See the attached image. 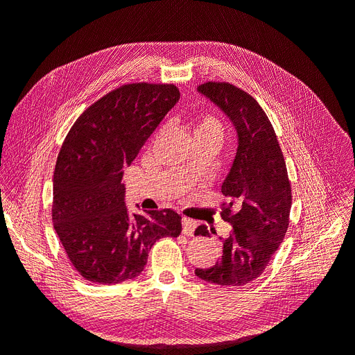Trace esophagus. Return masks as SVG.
Instances as JSON below:
<instances>
[{
    "label": "esophagus",
    "instance_id": "1",
    "mask_svg": "<svg viewBox=\"0 0 355 355\" xmlns=\"http://www.w3.org/2000/svg\"><path fill=\"white\" fill-rule=\"evenodd\" d=\"M196 228H197L196 220L188 219V218L182 219V232H184L185 235H188V237H192V235H194Z\"/></svg>",
    "mask_w": 355,
    "mask_h": 355
}]
</instances>
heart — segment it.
<instances>
[{
  "label": "heart",
  "mask_w": 355,
  "mask_h": 355,
  "mask_svg": "<svg viewBox=\"0 0 355 355\" xmlns=\"http://www.w3.org/2000/svg\"><path fill=\"white\" fill-rule=\"evenodd\" d=\"M196 135H209V136L218 137L220 141L222 135H223L222 123L213 115H209V114L202 115V116H200V120L196 125Z\"/></svg>",
  "instance_id": "b5f03b06"
}]
</instances>
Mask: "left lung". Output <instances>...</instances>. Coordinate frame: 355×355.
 <instances>
[{
    "label": "left lung",
    "instance_id": "8db88e82",
    "mask_svg": "<svg viewBox=\"0 0 355 355\" xmlns=\"http://www.w3.org/2000/svg\"><path fill=\"white\" fill-rule=\"evenodd\" d=\"M197 92L228 116L237 153L222 184V194L231 198L222 219L231 223V232L220 239V261L197 268L196 275L219 286H244L263 272L286 235L292 206L287 168L274 128L250 94L228 83L201 84ZM196 235L207 237L206 225Z\"/></svg>",
    "mask_w": 355,
    "mask_h": 355
}]
</instances>
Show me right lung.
I'll list each match as a JSON object with an SVG mask.
<instances>
[{"mask_svg": "<svg viewBox=\"0 0 355 355\" xmlns=\"http://www.w3.org/2000/svg\"><path fill=\"white\" fill-rule=\"evenodd\" d=\"M180 99L173 84H127L85 110L63 142L53 175V227L85 280L118 284L145 270L163 237H178L170 209L130 213L124 168Z\"/></svg>", "mask_w": 355, "mask_h": 355, "instance_id": "obj_1", "label": "right lung"}]
</instances>
